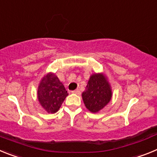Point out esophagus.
I'll return each mask as SVG.
<instances>
[{"instance_id": "esophagus-1", "label": "esophagus", "mask_w": 157, "mask_h": 157, "mask_svg": "<svg viewBox=\"0 0 157 157\" xmlns=\"http://www.w3.org/2000/svg\"><path fill=\"white\" fill-rule=\"evenodd\" d=\"M71 93H73V94H78V95H79V94H81V92H80L79 90H73V91H71Z\"/></svg>"}]
</instances>
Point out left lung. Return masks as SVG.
Listing matches in <instances>:
<instances>
[{"mask_svg": "<svg viewBox=\"0 0 157 157\" xmlns=\"http://www.w3.org/2000/svg\"><path fill=\"white\" fill-rule=\"evenodd\" d=\"M112 89L107 78L102 73L90 76L86 90L82 93L83 102L91 112H98L109 104L112 98Z\"/></svg>", "mask_w": 157, "mask_h": 157, "instance_id": "left-lung-1", "label": "left lung"}]
</instances>
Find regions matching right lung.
<instances>
[{"label":"right lung","mask_w":157,"mask_h":157,"mask_svg":"<svg viewBox=\"0 0 157 157\" xmlns=\"http://www.w3.org/2000/svg\"><path fill=\"white\" fill-rule=\"evenodd\" d=\"M68 95L62 82L54 73H48L42 78L37 89V98L48 113H55Z\"/></svg>","instance_id":"obj_1"}]
</instances>
